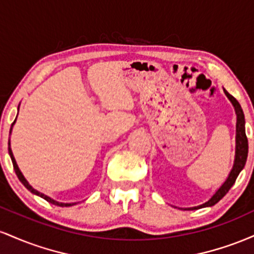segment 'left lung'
I'll list each match as a JSON object with an SVG mask.
<instances>
[{
	"mask_svg": "<svg viewBox=\"0 0 254 254\" xmlns=\"http://www.w3.org/2000/svg\"><path fill=\"white\" fill-rule=\"evenodd\" d=\"M224 90V94L227 95V98L229 99L230 103L233 104L235 109V113H237V148H235V160L234 165H233L232 171H230L227 180L222 184L218 190L215 192V194L212 196L208 202H205L202 205L193 206V208H186L185 210H197L200 208H206V206H212L215 205L217 202H220L222 198L226 196V193L230 190L233 185H234L235 180L239 176L243 168L245 167L247 160V154H249V141H247L246 137V131H245V116L241 109L240 104L238 103V100L233 95H230L226 89Z\"/></svg>",
	"mask_w": 254,
	"mask_h": 254,
	"instance_id": "left-lung-1",
	"label": "left lung"
}]
</instances>
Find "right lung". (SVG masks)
<instances>
[{
    "instance_id": "add662e5",
    "label": "right lung",
    "mask_w": 254,
    "mask_h": 254,
    "mask_svg": "<svg viewBox=\"0 0 254 254\" xmlns=\"http://www.w3.org/2000/svg\"><path fill=\"white\" fill-rule=\"evenodd\" d=\"M14 123H15V121L13 122V124H11V127H13ZM10 132H11V127H10ZM8 151H9V155H10L11 162H13V167H14V171H15V173H16L17 178H19V180H20V182H21L22 184H24V186H25L26 189H27L28 191H31L32 193L37 194V196H39V197L44 198V199H45V200H48L49 203H52V204H55V205H58V206H71V205H75V204H76V203H61V202H57V200H54V199H52V198H50V197H49V196H46V194L42 193V192H39V191L34 190V189L32 188V186L30 185V184H28L27 180L25 179V177L22 176L21 171L19 170V167H17V165H16V161H15V159H14V155H13V151H11V148H10V141L8 142Z\"/></svg>"
}]
</instances>
